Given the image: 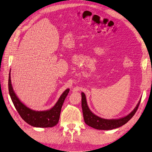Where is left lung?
I'll return each instance as SVG.
<instances>
[{
    "instance_id": "obj_1",
    "label": "left lung",
    "mask_w": 152,
    "mask_h": 152,
    "mask_svg": "<svg viewBox=\"0 0 152 152\" xmlns=\"http://www.w3.org/2000/svg\"><path fill=\"white\" fill-rule=\"evenodd\" d=\"M81 107L85 123L93 128L99 130L114 129L127 123L135 114L141 102V100L139 101L134 109L128 115L117 119H105L96 115L90 110L87 105L86 96L84 93H81Z\"/></svg>"
}]
</instances>
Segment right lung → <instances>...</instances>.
<instances>
[{"label": "right lung", "mask_w": 152, "mask_h": 152, "mask_svg": "<svg viewBox=\"0 0 152 152\" xmlns=\"http://www.w3.org/2000/svg\"><path fill=\"white\" fill-rule=\"evenodd\" d=\"M11 72V71H10ZM9 75V92L13 104L22 119L28 124L37 128H51L58 122L63 103L65 100L69 89L62 93L58 101L52 109L44 111H36L28 108L20 101L14 93L11 80V72Z\"/></svg>", "instance_id": "add662e5"}]
</instances>
